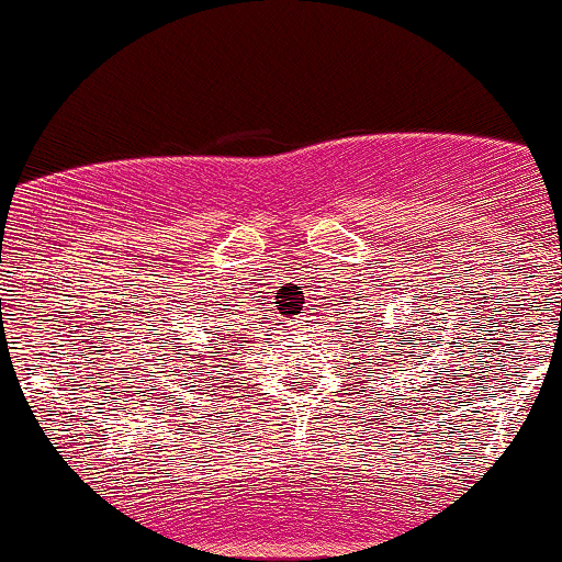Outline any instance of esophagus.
Returning <instances> with one entry per match:
<instances>
[{
    "mask_svg": "<svg viewBox=\"0 0 562 562\" xmlns=\"http://www.w3.org/2000/svg\"><path fill=\"white\" fill-rule=\"evenodd\" d=\"M303 319H306V317H295L293 325H299V327H301V325H306V322H303Z\"/></svg>",
    "mask_w": 562,
    "mask_h": 562,
    "instance_id": "esophagus-1",
    "label": "esophagus"
}]
</instances>
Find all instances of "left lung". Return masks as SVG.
<instances>
[{"label": "left lung", "mask_w": 562, "mask_h": 562, "mask_svg": "<svg viewBox=\"0 0 562 562\" xmlns=\"http://www.w3.org/2000/svg\"><path fill=\"white\" fill-rule=\"evenodd\" d=\"M362 338H375V333H372V330H364ZM412 353H415V351H412Z\"/></svg>", "instance_id": "1"}]
</instances>
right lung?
I'll return each instance as SVG.
<instances>
[{"mask_svg": "<svg viewBox=\"0 0 562 562\" xmlns=\"http://www.w3.org/2000/svg\"><path fill=\"white\" fill-rule=\"evenodd\" d=\"M232 322H235V319L227 322V317H224L222 312H216V308H209L203 325H205V330H211V338H214V340H209V348H214V351H205V353H222V348H218V346L229 344V348H232L237 344L235 335H240V333L229 330ZM173 340H179V338H173ZM173 340H171V344H173ZM177 351H187V348L177 346ZM200 362H205L203 353H164V359H160V364H166L164 367L166 372H179V375L184 378L182 380L184 385H187V380H190V378H200V370L205 367ZM211 362H214V359H211Z\"/></svg>", "mask_w": 562, "mask_h": 562, "instance_id": "1", "label": "right lung"}]
</instances>
